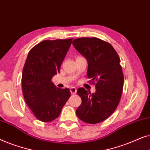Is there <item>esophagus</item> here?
I'll return each instance as SVG.
<instances>
[{
  "label": "esophagus",
  "mask_w": 150,
  "mask_h": 150,
  "mask_svg": "<svg viewBox=\"0 0 150 150\" xmlns=\"http://www.w3.org/2000/svg\"><path fill=\"white\" fill-rule=\"evenodd\" d=\"M76 91H77L76 88L71 87L70 89V92H71V94H76Z\"/></svg>",
  "instance_id": "obj_1"
}]
</instances>
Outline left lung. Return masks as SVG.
Instances as JSON below:
<instances>
[{"mask_svg":"<svg viewBox=\"0 0 150 150\" xmlns=\"http://www.w3.org/2000/svg\"><path fill=\"white\" fill-rule=\"evenodd\" d=\"M72 44L87 59V76L96 89L91 93L79 88L77 93L82 103L76 113L83 122L98 124L113 113L120 103L124 85L120 57L111 44L97 38L75 39Z\"/></svg>","mask_w":150,"mask_h":150,"instance_id":"8db88e82","label":"left lung"}]
</instances>
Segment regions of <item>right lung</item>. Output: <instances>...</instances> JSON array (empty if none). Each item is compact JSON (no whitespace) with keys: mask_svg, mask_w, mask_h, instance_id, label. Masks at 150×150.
I'll list each match as a JSON object with an SVG mask.
<instances>
[{"mask_svg":"<svg viewBox=\"0 0 150 150\" xmlns=\"http://www.w3.org/2000/svg\"><path fill=\"white\" fill-rule=\"evenodd\" d=\"M72 38L44 40L28 52L22 70V87L24 100L34 115L43 122L54 120L70 97L69 89H59L52 79L60 72L61 63Z\"/></svg>","mask_w":150,"mask_h":150,"instance_id":"add662e5","label":"right lung"}]
</instances>
